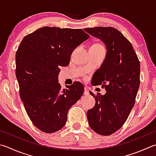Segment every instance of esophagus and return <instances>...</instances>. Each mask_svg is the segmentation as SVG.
Returning a JSON list of instances; mask_svg holds the SVG:
<instances>
[{
    "label": "esophagus",
    "instance_id": "esophagus-1",
    "mask_svg": "<svg viewBox=\"0 0 156 156\" xmlns=\"http://www.w3.org/2000/svg\"><path fill=\"white\" fill-rule=\"evenodd\" d=\"M84 94L85 96H88L89 94V91H88L87 88H84Z\"/></svg>",
    "mask_w": 156,
    "mask_h": 156
}]
</instances>
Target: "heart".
Returning a JSON list of instances; mask_svg holds the SVG:
<instances>
[{
  "label": "heart",
  "mask_w": 156,
  "mask_h": 156,
  "mask_svg": "<svg viewBox=\"0 0 156 156\" xmlns=\"http://www.w3.org/2000/svg\"><path fill=\"white\" fill-rule=\"evenodd\" d=\"M94 46H97V47H102V46L100 44H94Z\"/></svg>",
  "instance_id": "obj_1"
}]
</instances>
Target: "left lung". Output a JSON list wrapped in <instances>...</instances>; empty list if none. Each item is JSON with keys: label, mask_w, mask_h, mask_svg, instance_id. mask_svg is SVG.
I'll list each match as a JSON object with an SVG mask.
<instances>
[{"label": "left lung", "mask_w": 156, "mask_h": 156, "mask_svg": "<svg viewBox=\"0 0 156 156\" xmlns=\"http://www.w3.org/2000/svg\"><path fill=\"white\" fill-rule=\"evenodd\" d=\"M106 45L104 62L93 76V85L106 93L95 96V105L87 112L88 124L94 132L108 136L123 126L135 103L140 85V62L130 41L112 27L85 28Z\"/></svg>", "instance_id": "left-lung-1"}]
</instances>
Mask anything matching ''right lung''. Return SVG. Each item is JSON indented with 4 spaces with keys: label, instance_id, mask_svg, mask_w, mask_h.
<instances>
[{
    "label": "right lung",
    "instance_id": "add662e5",
    "mask_svg": "<svg viewBox=\"0 0 156 156\" xmlns=\"http://www.w3.org/2000/svg\"><path fill=\"white\" fill-rule=\"evenodd\" d=\"M89 35L82 29L46 26L26 36L15 55L16 77L26 111L36 127L46 133L62 129L68 112L80 99V82L62 89L59 66L69 65L73 51Z\"/></svg>",
    "mask_w": 156,
    "mask_h": 156
}]
</instances>
